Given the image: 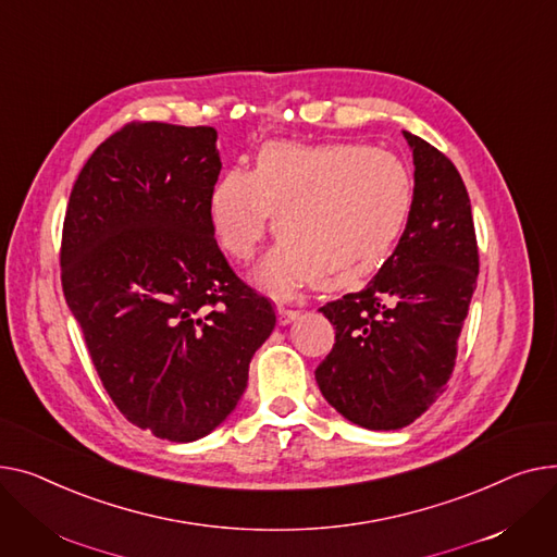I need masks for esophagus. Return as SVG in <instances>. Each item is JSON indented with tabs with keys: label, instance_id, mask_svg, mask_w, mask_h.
I'll return each instance as SVG.
<instances>
[{
	"label": "esophagus",
	"instance_id": "1",
	"mask_svg": "<svg viewBox=\"0 0 557 557\" xmlns=\"http://www.w3.org/2000/svg\"><path fill=\"white\" fill-rule=\"evenodd\" d=\"M299 319V310H287V308H278V323L287 325L292 321Z\"/></svg>",
	"mask_w": 557,
	"mask_h": 557
}]
</instances>
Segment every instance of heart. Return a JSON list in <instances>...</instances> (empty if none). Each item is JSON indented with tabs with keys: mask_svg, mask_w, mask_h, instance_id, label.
I'll return each mask as SVG.
<instances>
[{
	"mask_svg": "<svg viewBox=\"0 0 557 557\" xmlns=\"http://www.w3.org/2000/svg\"><path fill=\"white\" fill-rule=\"evenodd\" d=\"M413 207L405 161L362 144L270 141L253 169L224 171L209 195L220 247L249 260L272 226L283 238L258 265L274 294L314 283L344 289L362 283L394 253Z\"/></svg>",
	"mask_w": 557,
	"mask_h": 557,
	"instance_id": "heart-1",
	"label": "heart"
}]
</instances>
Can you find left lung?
Segmentation results:
<instances>
[{
  "mask_svg": "<svg viewBox=\"0 0 557 557\" xmlns=\"http://www.w3.org/2000/svg\"><path fill=\"white\" fill-rule=\"evenodd\" d=\"M403 135L416 169L405 234L362 292L319 310L335 325V346L314 371L321 396L375 432L407 428L445 391L479 276L459 171L432 144Z\"/></svg>",
  "mask_w": 557,
  "mask_h": 557,
  "instance_id": "obj_1",
  "label": "left lung"
}]
</instances>
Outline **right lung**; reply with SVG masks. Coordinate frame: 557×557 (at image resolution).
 I'll list each match as a JSON object with an SVG mask.
<instances>
[{
    "label": "right lung",
    "instance_id": "add662e5",
    "mask_svg": "<svg viewBox=\"0 0 557 557\" xmlns=\"http://www.w3.org/2000/svg\"><path fill=\"white\" fill-rule=\"evenodd\" d=\"M213 127L129 123L83 166L62 226V289L119 411L173 443L205 438L243 398L272 304L218 249Z\"/></svg>",
    "mask_w": 557,
    "mask_h": 557
}]
</instances>
